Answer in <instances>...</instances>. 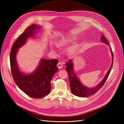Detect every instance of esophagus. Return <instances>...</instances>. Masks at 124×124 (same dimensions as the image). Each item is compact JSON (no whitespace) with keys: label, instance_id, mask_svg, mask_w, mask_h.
<instances>
[{"label":"esophagus","instance_id":"esophagus-1","mask_svg":"<svg viewBox=\"0 0 124 124\" xmlns=\"http://www.w3.org/2000/svg\"><path fill=\"white\" fill-rule=\"evenodd\" d=\"M57 66L59 69H61L63 67V64L61 62H59L57 64Z\"/></svg>","mask_w":124,"mask_h":124}]
</instances>
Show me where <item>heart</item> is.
<instances>
[{
  "instance_id": "heart-1",
  "label": "heart",
  "mask_w": 124,
  "mask_h": 124,
  "mask_svg": "<svg viewBox=\"0 0 124 124\" xmlns=\"http://www.w3.org/2000/svg\"><path fill=\"white\" fill-rule=\"evenodd\" d=\"M74 40V38H67L66 39H65L64 40H61L60 42V45H63V44H67L69 43H70L71 42L73 41ZM72 51H74V49H72Z\"/></svg>"
}]
</instances>
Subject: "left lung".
<instances>
[{
	"label": "left lung",
	"instance_id": "obj_1",
	"mask_svg": "<svg viewBox=\"0 0 124 124\" xmlns=\"http://www.w3.org/2000/svg\"><path fill=\"white\" fill-rule=\"evenodd\" d=\"M101 41L107 45H109L107 39L103 34H102L101 37ZM110 49L112 55V65L110 69L107 71L105 77H104L103 80L95 87L89 88L83 85L79 81L74 71L73 68V63L72 62V60L71 59H70L68 61V62L65 64L66 66V70L68 73V75L69 78L71 91L73 94L79 97H86L90 95L94 94L95 93H96L98 92V91H99V90L102 87L109 76L113 65V55L111 47L110 48Z\"/></svg>",
	"mask_w": 124,
	"mask_h": 124
}]
</instances>
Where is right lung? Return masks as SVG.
Returning a JSON list of instances; mask_svg holds the SVG:
<instances>
[{"label":"right lung","instance_id":"obj_1","mask_svg":"<svg viewBox=\"0 0 124 124\" xmlns=\"http://www.w3.org/2000/svg\"><path fill=\"white\" fill-rule=\"evenodd\" d=\"M38 27L33 24L25 30L13 45L10 55L11 72L15 82L25 94L35 99L44 97L50 92L51 81L58 71L57 64L59 62L56 59H41L36 70L30 74H24L18 69L16 59L18 49L25 44L29 37L34 36V31Z\"/></svg>","mask_w":124,"mask_h":124}]
</instances>
